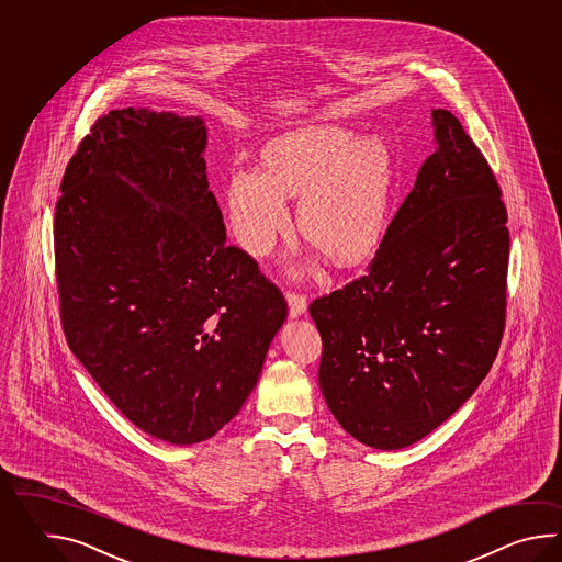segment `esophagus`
I'll use <instances>...</instances> for the list:
<instances>
[{"label":"esophagus","mask_w":562,"mask_h":562,"mask_svg":"<svg viewBox=\"0 0 562 562\" xmlns=\"http://www.w3.org/2000/svg\"><path fill=\"white\" fill-rule=\"evenodd\" d=\"M286 305H289L291 317H301L307 311V299L297 293H286Z\"/></svg>","instance_id":"obj_1"}]
</instances>
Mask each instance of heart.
I'll use <instances>...</instances> for the list:
<instances>
[{
	"label": "heart",
	"mask_w": 562,
	"mask_h": 562,
	"mask_svg": "<svg viewBox=\"0 0 562 562\" xmlns=\"http://www.w3.org/2000/svg\"><path fill=\"white\" fill-rule=\"evenodd\" d=\"M263 170L237 167L225 203L240 247L267 255L289 228L286 196H299L303 239L331 263L351 265L382 237L395 184V158L380 134L317 122L277 134L261 150Z\"/></svg>",
	"instance_id": "1"
}]
</instances>
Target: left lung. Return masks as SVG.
<instances>
[{"label":"left lung","mask_w":562,"mask_h":562,"mask_svg":"<svg viewBox=\"0 0 562 562\" xmlns=\"http://www.w3.org/2000/svg\"><path fill=\"white\" fill-rule=\"evenodd\" d=\"M366 276L315 299L319 387L358 442L400 450L464 406L496 359L510 237L501 187L452 112Z\"/></svg>","instance_id":"left-lung-1"}]
</instances>
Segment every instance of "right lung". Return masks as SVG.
<instances>
[{
  "mask_svg": "<svg viewBox=\"0 0 562 562\" xmlns=\"http://www.w3.org/2000/svg\"><path fill=\"white\" fill-rule=\"evenodd\" d=\"M204 148L201 116L112 110L66 168L54 223L68 346L134 426L177 446L239 414L286 319L227 245Z\"/></svg>",
  "mask_w": 562,
  "mask_h": 562,
  "instance_id": "obj_1",
  "label": "right lung"
}]
</instances>
